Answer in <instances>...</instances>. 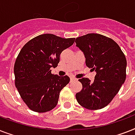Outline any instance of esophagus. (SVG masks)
<instances>
[{
    "label": "esophagus",
    "mask_w": 135,
    "mask_h": 135,
    "mask_svg": "<svg viewBox=\"0 0 135 135\" xmlns=\"http://www.w3.org/2000/svg\"><path fill=\"white\" fill-rule=\"evenodd\" d=\"M76 80H77V79L74 78V77H71L70 78L71 81H76Z\"/></svg>",
    "instance_id": "34e87169"
}]
</instances>
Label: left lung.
<instances>
[{
	"mask_svg": "<svg viewBox=\"0 0 135 135\" xmlns=\"http://www.w3.org/2000/svg\"><path fill=\"white\" fill-rule=\"evenodd\" d=\"M75 42L84 54L86 66L96 72L93 82L88 78L79 79L82 89L76 94V100L87 109L104 108L126 81V56L115 41L98 33L76 37Z\"/></svg>",
	"mask_w": 135,
	"mask_h": 135,
	"instance_id": "obj_1",
	"label": "left lung"
}]
</instances>
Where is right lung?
<instances>
[{
  "instance_id": "add662e5",
  "label": "right lung",
  "mask_w": 135,
  "mask_h": 135,
  "mask_svg": "<svg viewBox=\"0 0 135 135\" xmlns=\"http://www.w3.org/2000/svg\"><path fill=\"white\" fill-rule=\"evenodd\" d=\"M74 40L42 34L31 39L20 51L14 66L15 86L33 112L44 113L56 106L60 92L70 78L51 74V68L57 67L60 54Z\"/></svg>"
}]
</instances>
